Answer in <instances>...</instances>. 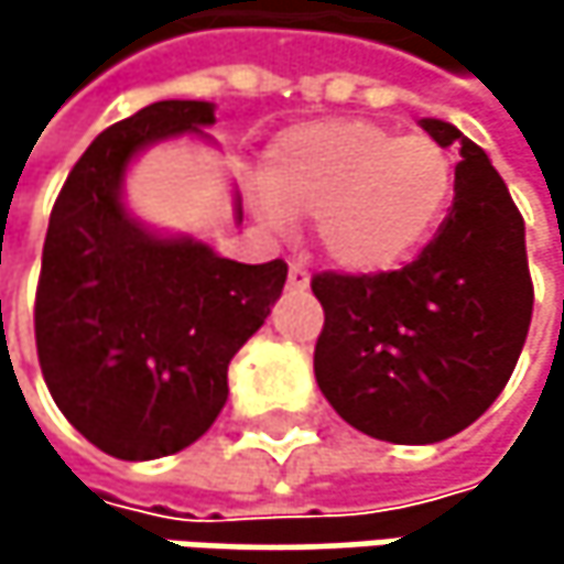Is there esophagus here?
Masks as SVG:
<instances>
[{
  "label": "esophagus",
  "mask_w": 564,
  "mask_h": 564,
  "mask_svg": "<svg viewBox=\"0 0 564 564\" xmlns=\"http://www.w3.org/2000/svg\"><path fill=\"white\" fill-rule=\"evenodd\" d=\"M286 283L293 286V290H306V283H310V274H306V268L303 264H290V271H286Z\"/></svg>",
  "instance_id": "esophagus-1"
}]
</instances>
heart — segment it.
I'll use <instances>...</instances> for the list:
<instances>
[{
	"mask_svg": "<svg viewBox=\"0 0 564 564\" xmlns=\"http://www.w3.org/2000/svg\"><path fill=\"white\" fill-rule=\"evenodd\" d=\"M271 215L316 221L323 254L352 274L392 271L441 228L457 172L451 153L372 120H313L264 153Z\"/></svg>",
	"mask_w": 564,
	"mask_h": 564,
	"instance_id": "b5f03b06",
	"label": "heart"
}]
</instances>
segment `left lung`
Segmentation results:
<instances>
[{
    "mask_svg": "<svg viewBox=\"0 0 564 564\" xmlns=\"http://www.w3.org/2000/svg\"><path fill=\"white\" fill-rule=\"evenodd\" d=\"M460 147L451 215L401 271L316 274L326 323L313 372L356 431L434 444L474 424L507 389L532 319L525 225L487 153L454 123L421 120Z\"/></svg>",
    "mask_w": 564,
    "mask_h": 564,
    "instance_id": "8db88e82",
    "label": "left lung"
}]
</instances>
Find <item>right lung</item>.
I'll return each mask as SVG.
<instances>
[{
	"instance_id": "add662e5",
	"label": "right lung",
	"mask_w": 564,
	"mask_h": 564,
	"mask_svg": "<svg viewBox=\"0 0 564 564\" xmlns=\"http://www.w3.org/2000/svg\"><path fill=\"white\" fill-rule=\"evenodd\" d=\"M208 100H156L107 127L67 175L45 235L35 346L61 414L104 454L166 457L228 401V362L264 326L286 264H238L156 235L123 205L127 166L172 137H208ZM241 221V198H235Z\"/></svg>"
}]
</instances>
